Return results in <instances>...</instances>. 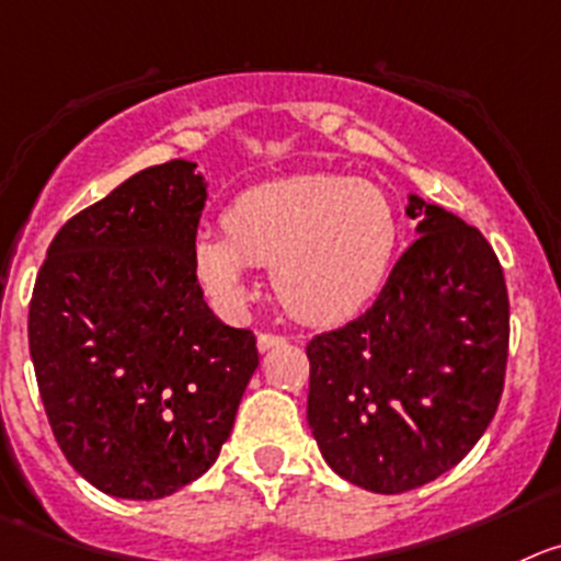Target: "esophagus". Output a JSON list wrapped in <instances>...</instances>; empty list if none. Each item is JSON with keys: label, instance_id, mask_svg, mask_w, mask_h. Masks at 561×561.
<instances>
[{"label": "esophagus", "instance_id": "34e87169", "mask_svg": "<svg viewBox=\"0 0 561 561\" xmlns=\"http://www.w3.org/2000/svg\"><path fill=\"white\" fill-rule=\"evenodd\" d=\"M285 343V337L282 334H274V332H260L256 334V348L260 352H268V348H276V345Z\"/></svg>", "mask_w": 561, "mask_h": 561}]
</instances>
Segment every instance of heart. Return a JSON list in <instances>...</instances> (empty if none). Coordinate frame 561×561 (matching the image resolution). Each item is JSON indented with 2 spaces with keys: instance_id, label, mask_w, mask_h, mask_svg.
Listing matches in <instances>:
<instances>
[{
  "instance_id": "1",
  "label": "heart",
  "mask_w": 561,
  "mask_h": 561,
  "mask_svg": "<svg viewBox=\"0 0 561 561\" xmlns=\"http://www.w3.org/2000/svg\"><path fill=\"white\" fill-rule=\"evenodd\" d=\"M396 243L399 221L374 182L305 174L240 193L224 213V234L196 238L193 265L224 310L249 298V265H260L290 316L332 323L379 293Z\"/></svg>"
}]
</instances>
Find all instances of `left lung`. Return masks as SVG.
I'll return each instance as SVG.
<instances>
[{
	"mask_svg": "<svg viewBox=\"0 0 561 561\" xmlns=\"http://www.w3.org/2000/svg\"><path fill=\"white\" fill-rule=\"evenodd\" d=\"M421 238L374 305L307 343V421L334 473L370 493H407L451 470L499 410L510 296L493 245L410 196Z\"/></svg>",
	"mask_w": 561,
	"mask_h": 561,
	"instance_id": "left-lung-1",
	"label": "left lung"
}]
</instances>
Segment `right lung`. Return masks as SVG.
<instances>
[{
	"instance_id": "add662e5",
	"label": "right lung",
	"mask_w": 561,
	"mask_h": 561,
	"mask_svg": "<svg viewBox=\"0 0 561 561\" xmlns=\"http://www.w3.org/2000/svg\"><path fill=\"white\" fill-rule=\"evenodd\" d=\"M196 162L138 171L68 218L30 298V357L51 434L102 493L154 501L216 462L260 365L193 265Z\"/></svg>"
}]
</instances>
